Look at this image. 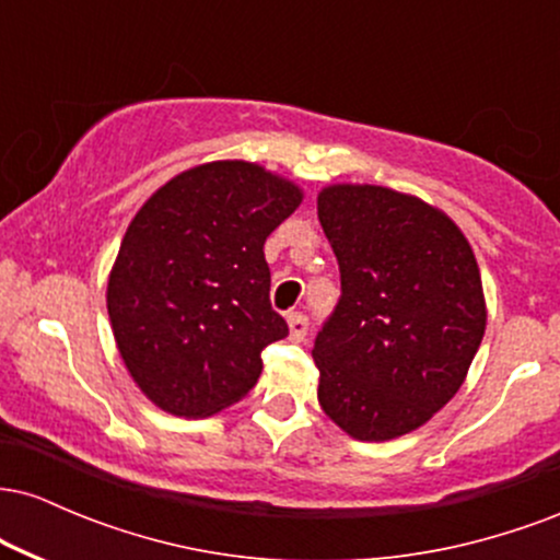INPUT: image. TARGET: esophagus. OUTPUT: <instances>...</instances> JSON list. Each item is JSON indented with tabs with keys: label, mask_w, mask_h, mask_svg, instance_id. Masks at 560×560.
I'll return each instance as SVG.
<instances>
[{
	"label": "esophagus",
	"mask_w": 560,
	"mask_h": 560,
	"mask_svg": "<svg viewBox=\"0 0 560 560\" xmlns=\"http://www.w3.org/2000/svg\"><path fill=\"white\" fill-rule=\"evenodd\" d=\"M287 324H289V337H292L294 342H302L307 334V318L302 316V313H289Z\"/></svg>",
	"instance_id": "esophagus-1"
}]
</instances>
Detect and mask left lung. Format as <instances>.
<instances>
[{
    "label": "left lung",
    "instance_id": "8db88e82",
    "mask_svg": "<svg viewBox=\"0 0 560 560\" xmlns=\"http://www.w3.org/2000/svg\"><path fill=\"white\" fill-rule=\"evenodd\" d=\"M318 221L342 273L313 347L318 402L352 440H395L466 382L487 326L477 258L453 218L387 186H324Z\"/></svg>",
    "mask_w": 560,
    "mask_h": 560
}]
</instances>
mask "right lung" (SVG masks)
Wrapping results in <instances>:
<instances>
[{
  "instance_id": "add662e5",
  "label": "right lung",
  "mask_w": 560,
  "mask_h": 560,
  "mask_svg": "<svg viewBox=\"0 0 560 560\" xmlns=\"http://www.w3.org/2000/svg\"><path fill=\"white\" fill-rule=\"evenodd\" d=\"M302 189L247 160L178 173L128 223L107 279L115 345L137 387L186 419L240 402L284 339L266 244Z\"/></svg>"
}]
</instances>
